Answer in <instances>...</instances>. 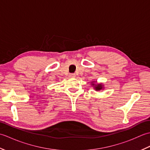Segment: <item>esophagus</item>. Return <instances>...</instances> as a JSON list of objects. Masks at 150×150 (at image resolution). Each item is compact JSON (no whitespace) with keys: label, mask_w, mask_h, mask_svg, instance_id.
I'll list each match as a JSON object with an SVG mask.
<instances>
[{"label":"esophagus","mask_w":150,"mask_h":150,"mask_svg":"<svg viewBox=\"0 0 150 150\" xmlns=\"http://www.w3.org/2000/svg\"><path fill=\"white\" fill-rule=\"evenodd\" d=\"M71 77H75V74H71Z\"/></svg>","instance_id":"obj_1"}]
</instances>
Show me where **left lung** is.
Here are the masks:
<instances>
[{
  "label": "left lung",
  "mask_w": 150,
  "mask_h": 150,
  "mask_svg": "<svg viewBox=\"0 0 150 150\" xmlns=\"http://www.w3.org/2000/svg\"><path fill=\"white\" fill-rule=\"evenodd\" d=\"M95 89H96L97 90H100V89H102V86L100 84H98Z\"/></svg>",
  "instance_id": "left-lung-1"
}]
</instances>
